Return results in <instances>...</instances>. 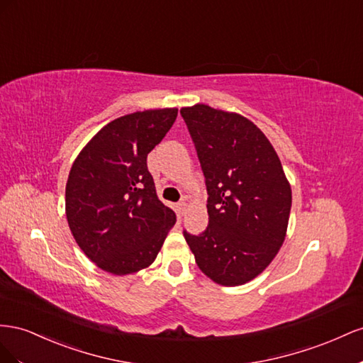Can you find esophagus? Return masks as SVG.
<instances>
[{
  "label": "esophagus",
  "instance_id": "1",
  "mask_svg": "<svg viewBox=\"0 0 363 363\" xmlns=\"http://www.w3.org/2000/svg\"><path fill=\"white\" fill-rule=\"evenodd\" d=\"M185 210H187V202L182 201V202L178 203V211H179V214H184Z\"/></svg>",
  "mask_w": 363,
  "mask_h": 363
}]
</instances>
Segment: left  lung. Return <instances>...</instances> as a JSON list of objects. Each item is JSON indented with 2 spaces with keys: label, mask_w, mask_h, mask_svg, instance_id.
Listing matches in <instances>:
<instances>
[{
  "label": "left lung",
  "mask_w": 363,
  "mask_h": 363,
  "mask_svg": "<svg viewBox=\"0 0 363 363\" xmlns=\"http://www.w3.org/2000/svg\"><path fill=\"white\" fill-rule=\"evenodd\" d=\"M181 116L208 191V226L184 231L201 271L220 286L260 275L281 247L292 190L264 133L246 117L198 103Z\"/></svg>",
  "instance_id": "1"
}]
</instances>
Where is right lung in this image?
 <instances>
[{"mask_svg": "<svg viewBox=\"0 0 363 363\" xmlns=\"http://www.w3.org/2000/svg\"><path fill=\"white\" fill-rule=\"evenodd\" d=\"M178 117L176 108L128 113L101 128L68 174L65 213L80 250L113 275L149 267L176 222L157 196L147 155Z\"/></svg>", "mask_w": 363, "mask_h": 363, "instance_id": "1", "label": "right lung"}]
</instances>
